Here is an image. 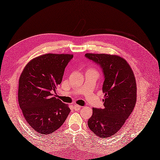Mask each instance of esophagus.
Listing matches in <instances>:
<instances>
[{
	"mask_svg": "<svg viewBox=\"0 0 160 160\" xmlns=\"http://www.w3.org/2000/svg\"><path fill=\"white\" fill-rule=\"evenodd\" d=\"M81 106H79V105H77V104H75V105H74V110H75V111L79 110L81 109Z\"/></svg>",
	"mask_w": 160,
	"mask_h": 160,
	"instance_id": "1",
	"label": "esophagus"
}]
</instances>
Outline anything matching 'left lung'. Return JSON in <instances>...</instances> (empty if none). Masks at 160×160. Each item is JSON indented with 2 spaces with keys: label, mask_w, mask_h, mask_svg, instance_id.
Wrapping results in <instances>:
<instances>
[{
  "label": "left lung",
  "mask_w": 160,
  "mask_h": 160,
  "mask_svg": "<svg viewBox=\"0 0 160 160\" xmlns=\"http://www.w3.org/2000/svg\"><path fill=\"white\" fill-rule=\"evenodd\" d=\"M85 56L100 65L104 75V108H93L88 127L96 136L106 139L121 128L135 106V77L127 60L118 55L87 53Z\"/></svg>",
  "instance_id": "left-lung-1"
}]
</instances>
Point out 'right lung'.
Masks as SVG:
<instances>
[{"instance_id":"add662e5","label":"right lung","mask_w":160,"mask_h":160,"mask_svg":"<svg viewBox=\"0 0 160 160\" xmlns=\"http://www.w3.org/2000/svg\"><path fill=\"white\" fill-rule=\"evenodd\" d=\"M73 57L69 54L48 53L33 58L19 79L18 101L25 120L42 135L52 134L62 126L69 107L52 96L62 80L65 67Z\"/></svg>"}]
</instances>
